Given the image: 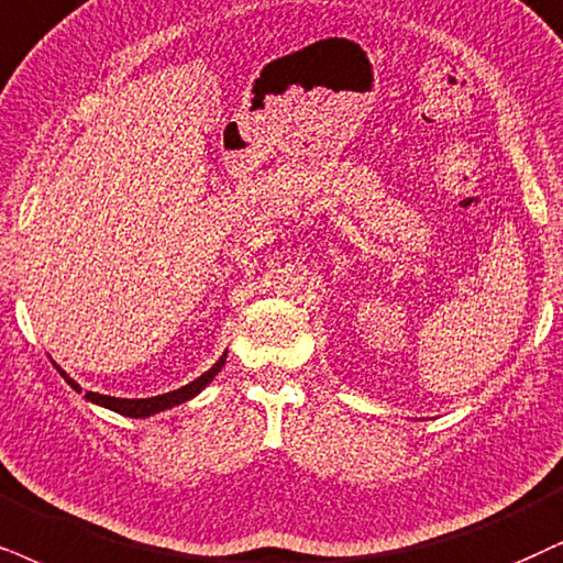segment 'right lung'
Segmentation results:
<instances>
[{
  "label": "right lung",
  "mask_w": 563,
  "mask_h": 563,
  "mask_svg": "<svg viewBox=\"0 0 563 563\" xmlns=\"http://www.w3.org/2000/svg\"><path fill=\"white\" fill-rule=\"evenodd\" d=\"M224 363H227V352L217 360V363L208 367L203 376H198L196 380H190V384L183 386V388H177V391L158 394V397H148V399H120V397H107V394L86 391V399L93 401V405H99V407L112 409V412H117V415H124V418H151V415H158V412H164V409H172V407L183 405V401H190L192 397H198V394L203 391V388H206L208 384H211L213 378L219 376V371H221V367H224ZM54 365H57V363H54ZM57 371H59V376L65 378L67 384L75 388V391L80 394V384H78V380L69 378L67 373L62 371L59 365H57Z\"/></svg>",
  "instance_id": "add662e5"
}]
</instances>
